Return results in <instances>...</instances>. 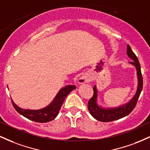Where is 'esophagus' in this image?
I'll return each mask as SVG.
<instances>
[{
    "label": "esophagus",
    "instance_id": "34e87169",
    "mask_svg": "<svg viewBox=\"0 0 150 150\" xmlns=\"http://www.w3.org/2000/svg\"><path fill=\"white\" fill-rule=\"evenodd\" d=\"M89 80H90V79H89V77L88 76L84 75V76H82L80 79H79L78 83L81 84V85H82V84H86L88 82H89Z\"/></svg>",
    "mask_w": 150,
    "mask_h": 150
}]
</instances>
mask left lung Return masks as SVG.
<instances>
[{"label": "left lung", "instance_id": "8db88e82", "mask_svg": "<svg viewBox=\"0 0 150 150\" xmlns=\"http://www.w3.org/2000/svg\"><path fill=\"white\" fill-rule=\"evenodd\" d=\"M127 55L132 60V62H129L130 64L133 65L136 70L137 78V85L136 92L134 96L129 100L128 102L119 105L115 107H104L98 104V89L97 86H94V95L91 98L88 102V109L91 115L95 119L101 122H109L113 120H118L120 118H123L130 113L135 108L136 103L141 92L142 90V74H141L140 65L138 59L135 53L132 52L131 48L130 46L127 45Z\"/></svg>", "mask_w": 150, "mask_h": 150}]
</instances>
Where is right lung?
<instances>
[{
  "mask_svg": "<svg viewBox=\"0 0 150 150\" xmlns=\"http://www.w3.org/2000/svg\"><path fill=\"white\" fill-rule=\"evenodd\" d=\"M75 89H76L75 85H68L65 86L60 89L53 100L48 106L40 109H24V108L19 107L13 100H12V103L15 110L25 118L33 121L38 122V123H47L53 120L58 116L62 105L64 102L65 97L71 91Z\"/></svg>",
  "mask_w": 150,
  "mask_h": 150,
  "instance_id": "1",
  "label": "right lung"
}]
</instances>
